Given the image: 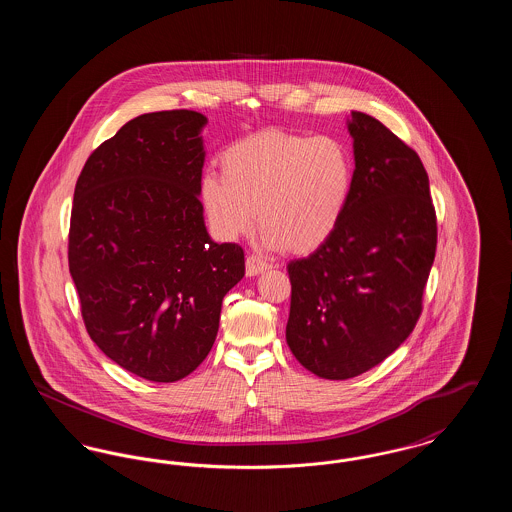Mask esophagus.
<instances>
[{"label":"esophagus","mask_w":512,"mask_h":512,"mask_svg":"<svg viewBox=\"0 0 512 512\" xmlns=\"http://www.w3.org/2000/svg\"><path fill=\"white\" fill-rule=\"evenodd\" d=\"M268 268H270V265H268L267 261H263L257 255H249L245 259V272H247V276H257V274L265 272Z\"/></svg>","instance_id":"1"}]
</instances>
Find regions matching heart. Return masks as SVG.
Listing matches in <instances>:
<instances>
[{"label": "heart", "instance_id": "obj_1", "mask_svg": "<svg viewBox=\"0 0 512 512\" xmlns=\"http://www.w3.org/2000/svg\"><path fill=\"white\" fill-rule=\"evenodd\" d=\"M220 174L201 182V203L219 238L238 240L259 219L267 247L305 255L340 228L355 163L338 138L267 130L228 147Z\"/></svg>", "mask_w": 512, "mask_h": 512}]
</instances>
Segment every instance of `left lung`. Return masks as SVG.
Here are the masks:
<instances>
[{"label": "left lung", "instance_id": "left-lung-1", "mask_svg": "<svg viewBox=\"0 0 512 512\" xmlns=\"http://www.w3.org/2000/svg\"><path fill=\"white\" fill-rule=\"evenodd\" d=\"M355 184L336 234L288 265L286 341L326 380L380 365L409 338L436 257L438 224L416 151L374 117L351 111Z\"/></svg>", "mask_w": 512, "mask_h": 512}]
</instances>
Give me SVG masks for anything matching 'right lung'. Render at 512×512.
Returning a JSON list of instances; mask_svg holds the SVG:
<instances>
[{"mask_svg": "<svg viewBox=\"0 0 512 512\" xmlns=\"http://www.w3.org/2000/svg\"><path fill=\"white\" fill-rule=\"evenodd\" d=\"M197 111L146 113L88 157L74 188L69 270L90 338L124 370L176 382L209 355L244 249L211 240Z\"/></svg>", "mask_w": 512, "mask_h": 512, "instance_id": "1", "label": "right lung"}]
</instances>
